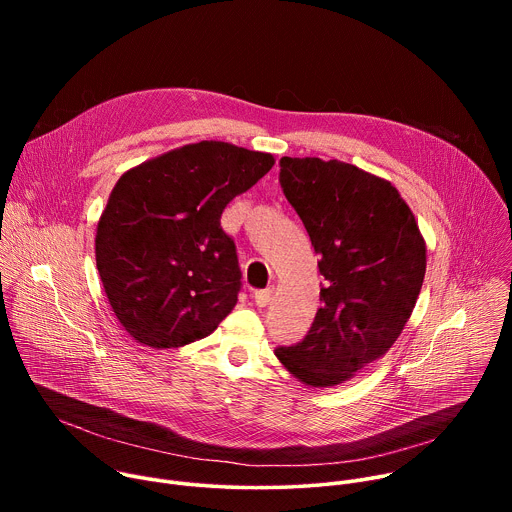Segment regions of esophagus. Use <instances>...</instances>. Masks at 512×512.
<instances>
[{"label":"esophagus","mask_w":512,"mask_h":512,"mask_svg":"<svg viewBox=\"0 0 512 512\" xmlns=\"http://www.w3.org/2000/svg\"><path fill=\"white\" fill-rule=\"evenodd\" d=\"M271 294H273V289H261V291H255V304H257L259 308L269 306V302H271Z\"/></svg>","instance_id":"34e87169"}]
</instances>
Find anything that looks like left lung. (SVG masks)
Wrapping results in <instances>:
<instances>
[{
    "mask_svg": "<svg viewBox=\"0 0 512 512\" xmlns=\"http://www.w3.org/2000/svg\"><path fill=\"white\" fill-rule=\"evenodd\" d=\"M279 166L326 285L308 336L275 356L304 385L336 387L401 336L425 277V239L389 180L340 160L285 156Z\"/></svg>",
    "mask_w": 512,
    "mask_h": 512,
    "instance_id": "1",
    "label": "left lung"
}]
</instances>
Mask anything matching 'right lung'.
Segmentation results:
<instances>
[{
    "label": "right lung",
    "instance_id": "1",
    "mask_svg": "<svg viewBox=\"0 0 512 512\" xmlns=\"http://www.w3.org/2000/svg\"><path fill=\"white\" fill-rule=\"evenodd\" d=\"M273 164L271 154L210 139L117 180L97 225L95 259L111 310L135 342L186 346L233 312L241 269L221 214Z\"/></svg>",
    "mask_w": 512,
    "mask_h": 512
}]
</instances>
